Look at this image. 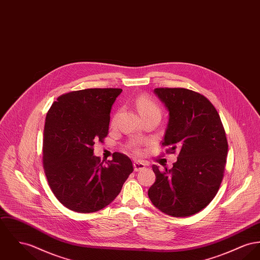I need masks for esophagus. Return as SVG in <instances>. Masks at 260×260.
I'll return each mask as SVG.
<instances>
[{"instance_id":"obj_1","label":"esophagus","mask_w":260,"mask_h":260,"mask_svg":"<svg viewBox=\"0 0 260 260\" xmlns=\"http://www.w3.org/2000/svg\"><path fill=\"white\" fill-rule=\"evenodd\" d=\"M133 166H134V171H135V172L143 171V170L146 168V164H145L144 161H141V160H136V161H134Z\"/></svg>"}]
</instances>
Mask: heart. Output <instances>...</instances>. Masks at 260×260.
<instances>
[{
	"label": "heart",
	"instance_id": "heart-1",
	"mask_svg": "<svg viewBox=\"0 0 260 260\" xmlns=\"http://www.w3.org/2000/svg\"><path fill=\"white\" fill-rule=\"evenodd\" d=\"M136 106L138 109L139 113L142 117L147 116V115H158L160 116V109L159 107L156 105L150 98L146 96V95H141L139 96L136 101ZM115 119L113 120V123L115 122ZM135 147V151H138V149Z\"/></svg>",
	"mask_w": 260,
	"mask_h": 260
}]
</instances>
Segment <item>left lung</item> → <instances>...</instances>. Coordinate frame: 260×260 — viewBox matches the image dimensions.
I'll return each instance as SVG.
<instances>
[{
    "label": "left lung",
    "mask_w": 260,
    "mask_h": 260,
    "mask_svg": "<svg viewBox=\"0 0 260 260\" xmlns=\"http://www.w3.org/2000/svg\"><path fill=\"white\" fill-rule=\"evenodd\" d=\"M154 92L169 111L161 145L179 154L171 170L152 167L156 181L148 195L162 213L187 217L206 207L219 190L228 154L225 130L204 95L181 87H159Z\"/></svg>",
    "instance_id": "left-lung-1"
}]
</instances>
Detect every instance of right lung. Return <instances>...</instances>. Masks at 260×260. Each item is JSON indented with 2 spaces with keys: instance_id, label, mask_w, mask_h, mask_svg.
Returning a JSON list of instances; mask_svg holds the SVG:
<instances>
[{
  "instance_id": "add662e5",
  "label": "right lung",
  "mask_w": 260,
  "mask_h": 260,
  "mask_svg": "<svg viewBox=\"0 0 260 260\" xmlns=\"http://www.w3.org/2000/svg\"><path fill=\"white\" fill-rule=\"evenodd\" d=\"M121 88L71 91L50 107L43 131V166L56 198L79 213L111 203L133 172L131 159L116 153L106 165L93 155L96 140L107 136L111 107Z\"/></svg>"
}]
</instances>
